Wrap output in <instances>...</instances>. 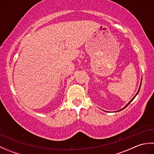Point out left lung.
I'll list each match as a JSON object with an SVG mask.
<instances>
[{"label": "left lung", "instance_id": "8db88e82", "mask_svg": "<svg viewBox=\"0 0 154 154\" xmlns=\"http://www.w3.org/2000/svg\"><path fill=\"white\" fill-rule=\"evenodd\" d=\"M140 87H141V84H140V88H139V89H138V92H137V93H136V95H135V96H134V98H133V99H132V100H130V102H129V103H128V104H126V106H125V107H124V108H123V109H125V108H126V106H128V104H130V103H131V102H132V100H134V98H135V97H136V95H137V94H138V93H139V91H140Z\"/></svg>", "mask_w": 154, "mask_h": 154}]
</instances>
